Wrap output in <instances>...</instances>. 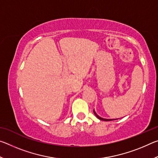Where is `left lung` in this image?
Instances as JSON below:
<instances>
[{
  "mask_svg": "<svg viewBox=\"0 0 158 158\" xmlns=\"http://www.w3.org/2000/svg\"><path fill=\"white\" fill-rule=\"evenodd\" d=\"M93 112H94V114L96 116H97L98 118H99L100 120H102V121H114V120H116V119H105V118H101L98 116V115L95 113V111L93 110Z\"/></svg>",
  "mask_w": 158,
  "mask_h": 158,
  "instance_id": "obj_1",
  "label": "left lung"
}]
</instances>
